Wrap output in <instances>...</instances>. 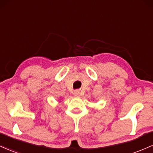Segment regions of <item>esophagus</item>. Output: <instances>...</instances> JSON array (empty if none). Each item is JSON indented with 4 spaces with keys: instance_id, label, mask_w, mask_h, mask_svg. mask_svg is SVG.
I'll return each instance as SVG.
<instances>
[{
    "instance_id": "34e87169",
    "label": "esophagus",
    "mask_w": 153,
    "mask_h": 153,
    "mask_svg": "<svg viewBox=\"0 0 153 153\" xmlns=\"http://www.w3.org/2000/svg\"><path fill=\"white\" fill-rule=\"evenodd\" d=\"M74 96H76V97H79V94H80V92H79V91H78V90H76V91H74Z\"/></svg>"
}]
</instances>
